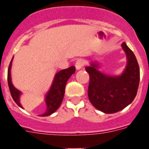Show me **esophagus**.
I'll use <instances>...</instances> for the list:
<instances>
[{
    "mask_svg": "<svg viewBox=\"0 0 149 149\" xmlns=\"http://www.w3.org/2000/svg\"><path fill=\"white\" fill-rule=\"evenodd\" d=\"M84 65V62L83 59H77V62H76V63H75L76 69L80 70L81 68H82V67H83Z\"/></svg>",
    "mask_w": 149,
    "mask_h": 149,
    "instance_id": "34e87169",
    "label": "esophagus"
}]
</instances>
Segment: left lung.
Listing matches in <instances>:
<instances>
[{"label":"left lung","instance_id":"left-lung-1","mask_svg":"<svg viewBox=\"0 0 149 149\" xmlns=\"http://www.w3.org/2000/svg\"><path fill=\"white\" fill-rule=\"evenodd\" d=\"M127 65L120 75L111 76L99 70V62H91L85 68L90 75L88 97L94 107L106 114L121 111L136 96L139 84V67L134 53L123 42Z\"/></svg>","mask_w":149,"mask_h":149}]
</instances>
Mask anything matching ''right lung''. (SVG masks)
<instances>
[{"instance_id": "right-lung-1", "label": "right lung", "mask_w": 149, "mask_h": 149, "mask_svg": "<svg viewBox=\"0 0 149 149\" xmlns=\"http://www.w3.org/2000/svg\"><path fill=\"white\" fill-rule=\"evenodd\" d=\"M13 57L12 58L10 65L8 68V73H7V81H8L9 88L10 91L11 96L20 108L23 109L20 103V96L22 95V92L14 87L12 83V78H11V67H12V62ZM75 72V67L71 66L68 68L59 71L55 74V77L53 78V83L51 87L48 90V92L45 95V102L47 105V109L44 114H40V117L49 116L53 113L55 112L57 109H59L62 103L63 97L65 95V85L69 77Z\"/></svg>"}]
</instances>
